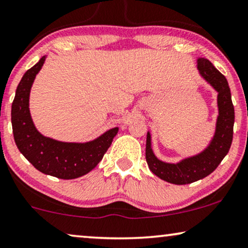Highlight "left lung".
<instances>
[{
    "mask_svg": "<svg viewBox=\"0 0 248 248\" xmlns=\"http://www.w3.org/2000/svg\"><path fill=\"white\" fill-rule=\"evenodd\" d=\"M199 73L217 92L218 117L209 145L199 155L183 159L177 164L159 160L151 147V135L147 133L145 158L150 170L168 183L183 186L199 181L213 173L230 150L233 136L234 108L228 81L208 59L198 58Z\"/></svg>",
    "mask_w": 248,
    "mask_h": 248,
    "instance_id": "obj_1",
    "label": "left lung"
}]
</instances>
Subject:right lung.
Returning <instances> with one entry per match:
<instances>
[{
    "label": "right lung",
    "instance_id": "obj_1",
    "mask_svg": "<svg viewBox=\"0 0 248 248\" xmlns=\"http://www.w3.org/2000/svg\"><path fill=\"white\" fill-rule=\"evenodd\" d=\"M46 56L23 75L11 108L12 131L16 145L28 161L41 173L73 180L93 170L112 144L119 128H112L98 139L87 143H66L41 135L30 113V93L43 66Z\"/></svg>",
    "mask_w": 248,
    "mask_h": 248
}]
</instances>
